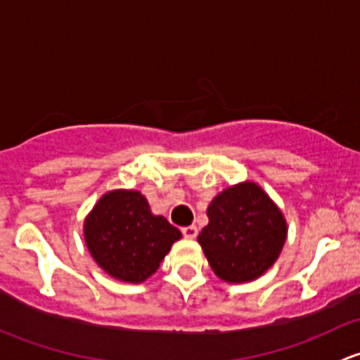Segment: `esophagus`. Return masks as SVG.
<instances>
[{"label":"esophagus","instance_id":"esophagus-1","mask_svg":"<svg viewBox=\"0 0 360 360\" xmlns=\"http://www.w3.org/2000/svg\"><path fill=\"white\" fill-rule=\"evenodd\" d=\"M181 231H183V235L186 238H195L198 235V228L195 226V224H191V226H184Z\"/></svg>","mask_w":360,"mask_h":360}]
</instances>
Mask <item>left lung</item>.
<instances>
[{
    "mask_svg": "<svg viewBox=\"0 0 360 360\" xmlns=\"http://www.w3.org/2000/svg\"><path fill=\"white\" fill-rule=\"evenodd\" d=\"M207 216L209 224L198 242L214 274L233 284L263 275L278 257L288 235L282 212L254 183L217 195Z\"/></svg>",
    "mask_w": 360,
    "mask_h": 360,
    "instance_id": "obj_1",
    "label": "left lung"
}]
</instances>
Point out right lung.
Segmentation results:
<instances>
[{"label":"right lung","instance_id":"1","mask_svg":"<svg viewBox=\"0 0 360 360\" xmlns=\"http://www.w3.org/2000/svg\"><path fill=\"white\" fill-rule=\"evenodd\" d=\"M181 231L165 217L153 216L139 191H111L96 203L85 221V242L94 259L118 281H146Z\"/></svg>","mask_w":360,"mask_h":360}]
</instances>
